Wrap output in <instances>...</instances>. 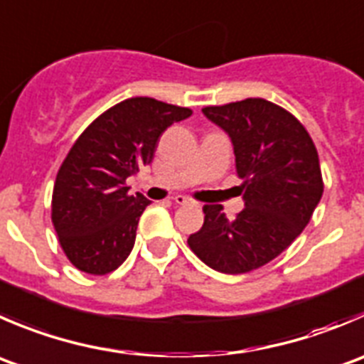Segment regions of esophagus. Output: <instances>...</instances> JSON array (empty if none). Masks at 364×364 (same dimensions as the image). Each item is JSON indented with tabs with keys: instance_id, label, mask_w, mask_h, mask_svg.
Returning a JSON list of instances; mask_svg holds the SVG:
<instances>
[{
	"instance_id": "esophagus-1",
	"label": "esophagus",
	"mask_w": 364,
	"mask_h": 364,
	"mask_svg": "<svg viewBox=\"0 0 364 364\" xmlns=\"http://www.w3.org/2000/svg\"><path fill=\"white\" fill-rule=\"evenodd\" d=\"M174 203L176 204H190L192 203V199H188V197H185V196H176Z\"/></svg>"
}]
</instances>
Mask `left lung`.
Wrapping results in <instances>:
<instances>
[{
	"label": "left lung",
	"instance_id": "obj_1",
	"mask_svg": "<svg viewBox=\"0 0 364 364\" xmlns=\"http://www.w3.org/2000/svg\"><path fill=\"white\" fill-rule=\"evenodd\" d=\"M203 114L231 140L245 208L228 218L220 204H206L188 245L213 270L245 274L279 256L308 225L323 193L318 153L304 126L267 100L206 107Z\"/></svg>",
	"mask_w": 364,
	"mask_h": 364
}]
</instances>
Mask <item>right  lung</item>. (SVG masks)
<instances>
[{
  "instance_id": "right-lung-1",
  "label": "right lung",
  "mask_w": 364,
  "mask_h": 364,
  "mask_svg": "<svg viewBox=\"0 0 364 364\" xmlns=\"http://www.w3.org/2000/svg\"><path fill=\"white\" fill-rule=\"evenodd\" d=\"M192 110L153 97H132L105 112L70 147L53 188V225L70 263L105 276L135 245L140 215L151 204L128 193L126 179L153 161L158 139Z\"/></svg>"
}]
</instances>
